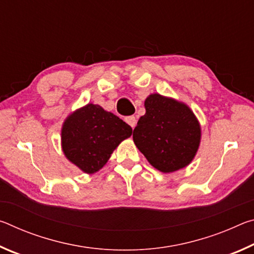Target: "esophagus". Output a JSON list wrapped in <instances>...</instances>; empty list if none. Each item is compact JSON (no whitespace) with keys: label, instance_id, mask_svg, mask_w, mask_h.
I'll list each match as a JSON object with an SVG mask.
<instances>
[{"label":"esophagus","instance_id":"34e87169","mask_svg":"<svg viewBox=\"0 0 254 254\" xmlns=\"http://www.w3.org/2000/svg\"><path fill=\"white\" fill-rule=\"evenodd\" d=\"M126 122L132 128H134L135 124H136V119L135 117H133V115H130V117H127L126 118Z\"/></svg>","mask_w":254,"mask_h":254}]
</instances>
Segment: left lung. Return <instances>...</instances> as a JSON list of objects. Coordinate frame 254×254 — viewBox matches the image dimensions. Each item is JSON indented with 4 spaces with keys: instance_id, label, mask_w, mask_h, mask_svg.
<instances>
[{
    "instance_id": "left-lung-1",
    "label": "left lung",
    "mask_w": 254,
    "mask_h": 254,
    "mask_svg": "<svg viewBox=\"0 0 254 254\" xmlns=\"http://www.w3.org/2000/svg\"><path fill=\"white\" fill-rule=\"evenodd\" d=\"M145 114L133 130V141L154 168L173 173L191 162L200 142V127L187 105L152 94Z\"/></svg>"
}]
</instances>
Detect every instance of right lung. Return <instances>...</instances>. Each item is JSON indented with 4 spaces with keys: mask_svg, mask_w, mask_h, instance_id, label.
<instances>
[{
    "mask_svg": "<svg viewBox=\"0 0 254 254\" xmlns=\"http://www.w3.org/2000/svg\"><path fill=\"white\" fill-rule=\"evenodd\" d=\"M132 134L131 127L100 105L87 104L77 110L64 123L63 151L86 174L100 170L114 149Z\"/></svg>",
    "mask_w": 254,
    "mask_h": 254,
    "instance_id": "1",
    "label": "right lung"
}]
</instances>
